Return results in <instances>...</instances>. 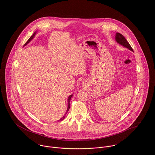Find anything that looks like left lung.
I'll list each match as a JSON object with an SVG mask.
<instances>
[{"instance_id":"left-lung-1","label":"left lung","mask_w":155,"mask_h":155,"mask_svg":"<svg viewBox=\"0 0 155 155\" xmlns=\"http://www.w3.org/2000/svg\"><path fill=\"white\" fill-rule=\"evenodd\" d=\"M116 41L117 43L119 44L123 45L124 46L128 48L130 50L133 51V48L131 46L130 44L128 43V42L127 41V39L125 38V37L119 33H116Z\"/></svg>"}]
</instances>
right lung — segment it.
<instances>
[{"label": "right lung", "instance_id": "obj_1", "mask_svg": "<svg viewBox=\"0 0 155 155\" xmlns=\"http://www.w3.org/2000/svg\"><path fill=\"white\" fill-rule=\"evenodd\" d=\"M35 35H36V33H33V35L28 39V41L25 42V44L24 45L27 44L29 42H30V41L34 38V36H35ZM72 96H73V95H70L69 97H68V108H67V110L66 113V114L67 113V112L69 110V109H70V100H71V98L72 97ZM65 118V115L62 117V118H61L60 120H59V121H61V120H63Z\"/></svg>", "mask_w": 155, "mask_h": 155}]
</instances>
